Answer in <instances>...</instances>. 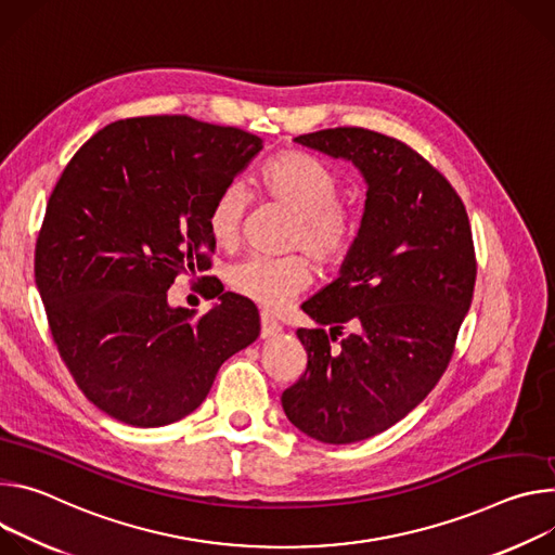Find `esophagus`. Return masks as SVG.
<instances>
[{"label": "esophagus", "mask_w": 555, "mask_h": 555, "mask_svg": "<svg viewBox=\"0 0 555 555\" xmlns=\"http://www.w3.org/2000/svg\"><path fill=\"white\" fill-rule=\"evenodd\" d=\"M260 324H262V331H260L262 339H271V337L282 333V324L271 313H262L260 315Z\"/></svg>", "instance_id": "1"}]
</instances>
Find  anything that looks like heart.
Returning a JSON list of instances; mask_svg holds the SVG:
<instances>
[{
    "instance_id": "obj_1",
    "label": "heart",
    "mask_w": 555,
    "mask_h": 555,
    "mask_svg": "<svg viewBox=\"0 0 555 555\" xmlns=\"http://www.w3.org/2000/svg\"><path fill=\"white\" fill-rule=\"evenodd\" d=\"M260 182L264 194L288 209L295 220L286 246L301 249L320 264H337L346 258L357 237L359 214L352 203L339 198L337 173L318 158L301 152L273 156ZM249 205L242 182H229L209 209V231L222 249L237 244L242 220ZM311 264L304 256H246L231 264L227 280L231 288L264 309H282L299 291L311 284Z\"/></svg>"
}]
</instances>
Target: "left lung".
Masks as SVG:
<instances>
[{"mask_svg":"<svg viewBox=\"0 0 555 555\" xmlns=\"http://www.w3.org/2000/svg\"><path fill=\"white\" fill-rule=\"evenodd\" d=\"M295 143L352 163L367 188L339 278L301 304L318 328L297 331L309 365L282 395L304 435L346 446L392 427L446 373L474 295L472 229L452 184L397 139L335 128ZM348 321L358 331L331 351L321 326Z\"/></svg>","mask_w":555,"mask_h":555,"instance_id":"8db88e82","label":"left lung"}]
</instances>
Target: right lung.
<instances>
[{
	"mask_svg": "<svg viewBox=\"0 0 555 555\" xmlns=\"http://www.w3.org/2000/svg\"><path fill=\"white\" fill-rule=\"evenodd\" d=\"M260 150L249 132L190 116L126 118L96 132L52 190L35 282L61 359L116 421L160 427L192 414L220 365L258 339L249 299L222 293L196 318L169 306L167 288L209 269L214 198Z\"/></svg>",
	"mask_w": 555,
	"mask_h": 555,
	"instance_id": "right-lung-1",
	"label": "right lung"
}]
</instances>
